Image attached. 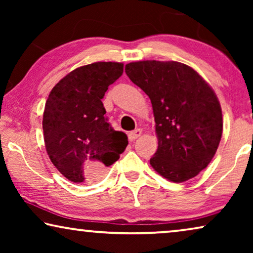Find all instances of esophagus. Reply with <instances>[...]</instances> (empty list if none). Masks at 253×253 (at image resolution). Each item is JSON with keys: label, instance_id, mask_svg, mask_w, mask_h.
<instances>
[{"label": "esophagus", "instance_id": "1", "mask_svg": "<svg viewBox=\"0 0 253 253\" xmlns=\"http://www.w3.org/2000/svg\"><path fill=\"white\" fill-rule=\"evenodd\" d=\"M140 134H141V129H136V130H133V131H131V132H129L127 137H129L130 141H133L134 139H137L138 137H140Z\"/></svg>", "mask_w": 253, "mask_h": 253}]
</instances>
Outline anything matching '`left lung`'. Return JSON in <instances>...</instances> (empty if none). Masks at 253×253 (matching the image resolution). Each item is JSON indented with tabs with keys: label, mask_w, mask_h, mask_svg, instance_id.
<instances>
[{
	"label": "left lung",
	"mask_w": 253,
	"mask_h": 253,
	"mask_svg": "<svg viewBox=\"0 0 253 253\" xmlns=\"http://www.w3.org/2000/svg\"><path fill=\"white\" fill-rule=\"evenodd\" d=\"M126 72L153 107L159 146L151 166L170 182L195 177L212 161L222 136V112L212 87L175 61L131 62Z\"/></svg>",
	"instance_id": "obj_1"
}]
</instances>
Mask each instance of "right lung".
Here are the masks:
<instances>
[{"mask_svg": "<svg viewBox=\"0 0 253 253\" xmlns=\"http://www.w3.org/2000/svg\"><path fill=\"white\" fill-rule=\"evenodd\" d=\"M123 74V63L95 62L75 69L51 89L42 120L50 161L74 183L94 179L119 160L127 137L105 116L101 99Z\"/></svg>", "mask_w": 253, "mask_h": 253, "instance_id": "1", "label": "right lung"}]
</instances>
